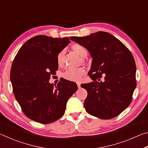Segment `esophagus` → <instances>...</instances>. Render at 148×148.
<instances>
[{"mask_svg": "<svg viewBox=\"0 0 148 148\" xmlns=\"http://www.w3.org/2000/svg\"><path fill=\"white\" fill-rule=\"evenodd\" d=\"M77 87H78V89L81 88V84H80L79 82H77Z\"/></svg>", "mask_w": 148, "mask_h": 148, "instance_id": "esophagus-1", "label": "esophagus"}]
</instances>
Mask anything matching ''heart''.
Listing matches in <instances>:
<instances>
[{"label":"heart","mask_w":148,"mask_h":148,"mask_svg":"<svg viewBox=\"0 0 148 148\" xmlns=\"http://www.w3.org/2000/svg\"><path fill=\"white\" fill-rule=\"evenodd\" d=\"M72 49L79 55V56L84 57L87 56V52L86 49L80 44H74L72 46ZM64 51L62 50L58 53L56 57V61L58 65H61L63 62ZM86 74V71L82 68L73 69L69 68L64 72L63 77L64 79L72 82H79L82 79V77Z\"/></svg>","instance_id":"heart-1"}]
</instances>
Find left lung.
<instances>
[{"label": "left lung", "mask_w": 148, "mask_h": 148, "mask_svg": "<svg viewBox=\"0 0 148 148\" xmlns=\"http://www.w3.org/2000/svg\"><path fill=\"white\" fill-rule=\"evenodd\" d=\"M71 39L86 47L92 58L89 74L93 82L81 85L87 91L86 112L103 119L119 116L131 103L136 86V64L131 52L106 32Z\"/></svg>", "instance_id": "1"}]
</instances>
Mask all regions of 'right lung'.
<instances>
[{"instance_id":"right-lung-1","label":"right lung","mask_w":148,"mask_h":148,"mask_svg":"<svg viewBox=\"0 0 148 148\" xmlns=\"http://www.w3.org/2000/svg\"><path fill=\"white\" fill-rule=\"evenodd\" d=\"M69 43L67 37L38 35L21 47L12 62L14 95L24 114L34 121L47 124L61 118L67 101L77 91L76 83L64 79L56 86L49 83L58 69L57 55Z\"/></svg>"}]
</instances>
